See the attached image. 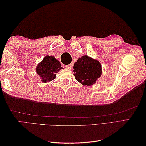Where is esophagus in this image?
<instances>
[{"label":"esophagus","mask_w":146,"mask_h":146,"mask_svg":"<svg viewBox=\"0 0 146 146\" xmlns=\"http://www.w3.org/2000/svg\"><path fill=\"white\" fill-rule=\"evenodd\" d=\"M65 67H66V68H67V69H69V70H71L72 69V64H68V65H66V66H65Z\"/></svg>","instance_id":"34e87169"}]
</instances>
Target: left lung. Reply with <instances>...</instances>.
<instances>
[{"instance_id": "8db88e82", "label": "left lung", "mask_w": 146, "mask_h": 146, "mask_svg": "<svg viewBox=\"0 0 146 146\" xmlns=\"http://www.w3.org/2000/svg\"><path fill=\"white\" fill-rule=\"evenodd\" d=\"M74 72L78 82L85 86H91L100 77L102 66L98 60L84 55L74 63Z\"/></svg>"}]
</instances>
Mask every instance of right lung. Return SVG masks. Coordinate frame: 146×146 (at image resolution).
<instances>
[{"label": "right lung", "instance_id": "add662e5", "mask_svg": "<svg viewBox=\"0 0 146 146\" xmlns=\"http://www.w3.org/2000/svg\"><path fill=\"white\" fill-rule=\"evenodd\" d=\"M61 64L54 56H46L36 67V72L42 78L41 82L46 83L54 80L56 74L60 69Z\"/></svg>", "mask_w": 146, "mask_h": 146}]
</instances>
